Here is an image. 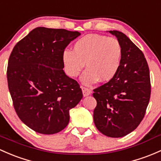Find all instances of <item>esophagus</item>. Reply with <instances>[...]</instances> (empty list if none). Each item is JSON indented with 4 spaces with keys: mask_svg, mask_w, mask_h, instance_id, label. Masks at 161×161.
<instances>
[{
    "mask_svg": "<svg viewBox=\"0 0 161 161\" xmlns=\"http://www.w3.org/2000/svg\"><path fill=\"white\" fill-rule=\"evenodd\" d=\"M81 89H82V94H83L84 96H89L91 94V90L89 89H88V88L84 87V86H81Z\"/></svg>",
    "mask_w": 161,
    "mask_h": 161,
    "instance_id": "34e87169",
    "label": "esophagus"
}]
</instances>
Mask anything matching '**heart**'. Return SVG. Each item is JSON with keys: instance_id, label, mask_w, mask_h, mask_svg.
Instances as JSON below:
<instances>
[{"instance_id": "heart-1", "label": "heart", "mask_w": 161, "mask_h": 161, "mask_svg": "<svg viewBox=\"0 0 161 161\" xmlns=\"http://www.w3.org/2000/svg\"><path fill=\"white\" fill-rule=\"evenodd\" d=\"M121 44L116 38L106 35L90 34L74 43L73 51L62 52V62L66 73L71 77L79 75L84 66L81 80L91 86L98 81L109 82L116 76L121 65Z\"/></svg>"}]
</instances>
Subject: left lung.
I'll return each instance as SVG.
<instances>
[{"instance_id":"obj_1","label":"left lung","mask_w":161,"mask_h":161,"mask_svg":"<svg viewBox=\"0 0 161 161\" xmlns=\"http://www.w3.org/2000/svg\"><path fill=\"white\" fill-rule=\"evenodd\" d=\"M121 44V65L116 76L94 89L97 105L94 123L109 137H122L136 129L144 117L150 97L148 64L141 50L123 32L109 31Z\"/></svg>"}]
</instances>
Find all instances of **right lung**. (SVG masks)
I'll list each match as a JSON object with an SVG mask.
<instances>
[{
    "instance_id": "1",
    "label": "right lung",
    "mask_w": 161,
    "mask_h": 161,
    "mask_svg": "<svg viewBox=\"0 0 161 161\" xmlns=\"http://www.w3.org/2000/svg\"><path fill=\"white\" fill-rule=\"evenodd\" d=\"M81 34L38 27L14 47L7 78L13 105L26 126L42 134L66 127L69 110L82 98L79 83L65 75L62 52Z\"/></svg>"
}]
</instances>
